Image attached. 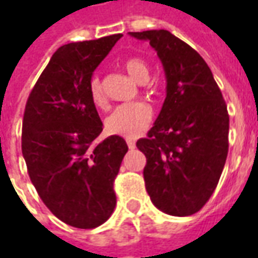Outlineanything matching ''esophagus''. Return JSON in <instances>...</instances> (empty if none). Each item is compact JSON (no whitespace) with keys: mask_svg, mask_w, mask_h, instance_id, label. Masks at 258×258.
I'll return each instance as SVG.
<instances>
[{"mask_svg":"<svg viewBox=\"0 0 258 258\" xmlns=\"http://www.w3.org/2000/svg\"><path fill=\"white\" fill-rule=\"evenodd\" d=\"M127 145H128L130 149H135V141L127 140Z\"/></svg>","mask_w":258,"mask_h":258,"instance_id":"34e87169","label":"esophagus"}]
</instances>
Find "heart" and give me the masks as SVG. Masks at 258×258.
Segmentation results:
<instances>
[{
  "mask_svg": "<svg viewBox=\"0 0 258 258\" xmlns=\"http://www.w3.org/2000/svg\"><path fill=\"white\" fill-rule=\"evenodd\" d=\"M124 69L137 83H146L149 79V68L140 58H130L124 62ZM91 102L99 109L107 106V99L101 80L98 77L90 81ZM153 112L145 102H131L116 107L113 113L106 118V131L112 135H120L124 138H137L151 124Z\"/></svg>",
  "mask_w": 258,
  "mask_h": 258,
  "instance_id": "obj_1",
  "label": "heart"
}]
</instances>
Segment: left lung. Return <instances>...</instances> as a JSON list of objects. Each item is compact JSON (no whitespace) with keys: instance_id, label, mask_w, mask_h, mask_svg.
Listing matches in <instances>:
<instances>
[{"instance_id":"left-lung-1","label":"left lung","mask_w":258,"mask_h":258,"mask_svg":"<svg viewBox=\"0 0 258 258\" xmlns=\"http://www.w3.org/2000/svg\"><path fill=\"white\" fill-rule=\"evenodd\" d=\"M128 34L156 49L167 80L162 110L137 142L146 156V190L163 213L192 216L210 199L227 160V105L210 68L186 42L167 30Z\"/></svg>"}]
</instances>
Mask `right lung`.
<instances>
[{"mask_svg":"<svg viewBox=\"0 0 258 258\" xmlns=\"http://www.w3.org/2000/svg\"><path fill=\"white\" fill-rule=\"evenodd\" d=\"M121 37L58 48L26 102L22 153L29 177L53 216L81 229L112 216L113 182L128 151L118 135L94 144L103 124L88 91L94 70Z\"/></svg>","mask_w":258,"mask_h":258,"instance_id":"right-lung-1","label":"right lung"}]
</instances>
